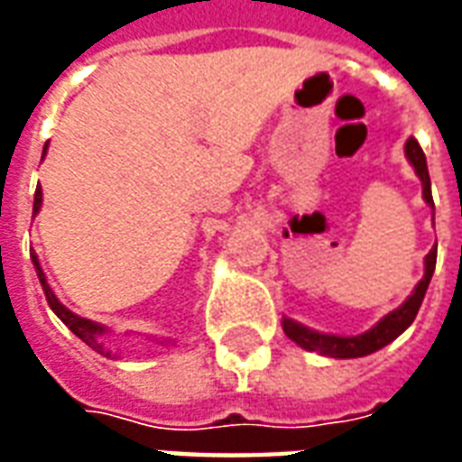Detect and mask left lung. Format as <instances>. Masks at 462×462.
I'll return each mask as SVG.
<instances>
[{
    "label": "left lung",
    "instance_id": "8db88e82",
    "mask_svg": "<svg viewBox=\"0 0 462 462\" xmlns=\"http://www.w3.org/2000/svg\"><path fill=\"white\" fill-rule=\"evenodd\" d=\"M406 158L411 161V165L416 168V175L420 178V185H423V200L433 208V195H430V175H428L426 155L420 151L416 138H408L406 141ZM433 270H436V247L426 254V274L423 280L418 282L416 290L411 291L408 297L398 310H393L391 314H386L383 319L378 321L376 327H371L364 334H356V337H337V334H319V331L310 329L304 324H297L284 317L282 321V329L290 337L294 344H300L301 348L307 351H319L321 356L331 358H358L368 356L378 348H383L386 344L401 337L403 331L413 324L418 310L423 304V297H426L428 284H430V277H433Z\"/></svg>",
    "mask_w": 462,
    "mask_h": 462
}]
</instances>
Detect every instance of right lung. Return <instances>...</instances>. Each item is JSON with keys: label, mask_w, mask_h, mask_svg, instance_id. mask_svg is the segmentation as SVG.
<instances>
[{"label": "right lung", "mask_w": 462, "mask_h": 462, "mask_svg": "<svg viewBox=\"0 0 462 462\" xmlns=\"http://www.w3.org/2000/svg\"><path fill=\"white\" fill-rule=\"evenodd\" d=\"M44 152H46V145H44ZM39 208H42V188H36V192H34V215L39 212ZM32 262H34L36 277H39L42 287H44L46 301H49V307H51V311H54L56 317L64 321L66 327L74 331L79 339L86 341V344L94 348V351L104 354V356H114V354H111V351H108V348H106V344H104L106 327H101V324H96V321H91V319H84V317H79V314H74V311L66 310L64 304L56 300V294L51 291V287L46 284V274H44V270H42V264H39V257H36L34 252H32Z\"/></svg>", "instance_id": "obj_1"}]
</instances>
